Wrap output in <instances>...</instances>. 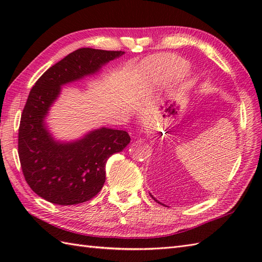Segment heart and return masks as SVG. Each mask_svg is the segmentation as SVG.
<instances>
[{
    "instance_id": "1",
    "label": "heart",
    "mask_w": 262,
    "mask_h": 262,
    "mask_svg": "<svg viewBox=\"0 0 262 262\" xmlns=\"http://www.w3.org/2000/svg\"><path fill=\"white\" fill-rule=\"evenodd\" d=\"M189 69V64L185 59L179 57H168L166 58V71L164 80H172L174 77H179L186 73Z\"/></svg>"
}]
</instances>
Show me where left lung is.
Here are the masks:
<instances>
[{"label": "left lung", "mask_w": 262, "mask_h": 262, "mask_svg": "<svg viewBox=\"0 0 262 262\" xmlns=\"http://www.w3.org/2000/svg\"><path fill=\"white\" fill-rule=\"evenodd\" d=\"M149 194H151V193H149ZM151 197H152V198H153V199H154V200H155V202H157V203H159V204H161V203H160V202H159V200H158V199H155V198H154V197H153V196H152V194H151ZM161 205H163V204H161ZM163 206H165V205H163ZM165 207H166V206H165Z\"/></svg>", "instance_id": "1"}]
</instances>
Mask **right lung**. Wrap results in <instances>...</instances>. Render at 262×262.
Listing matches in <instances>:
<instances>
[{"instance_id": "obj_1", "label": "right lung", "mask_w": 262, "mask_h": 262, "mask_svg": "<svg viewBox=\"0 0 262 262\" xmlns=\"http://www.w3.org/2000/svg\"><path fill=\"white\" fill-rule=\"evenodd\" d=\"M121 51L80 48L49 68L30 90L22 111L18 153L28 185L49 203L76 205L101 190L105 163L130 142L125 130L101 127L74 142L55 141L45 117L60 93V86L99 72L120 57Z\"/></svg>"}]
</instances>
